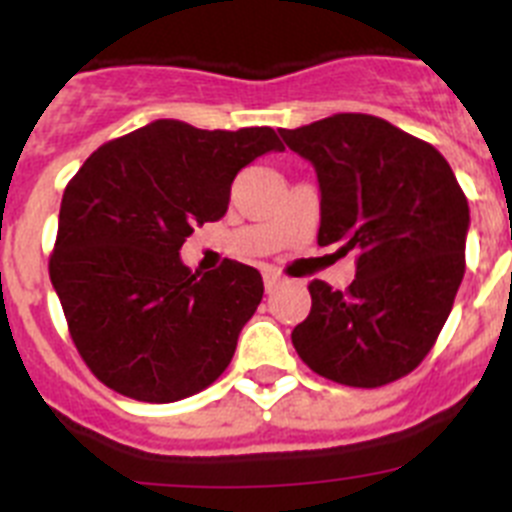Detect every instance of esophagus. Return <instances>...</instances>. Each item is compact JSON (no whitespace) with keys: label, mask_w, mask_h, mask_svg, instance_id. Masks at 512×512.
Here are the masks:
<instances>
[{"label":"esophagus","mask_w":512,"mask_h":512,"mask_svg":"<svg viewBox=\"0 0 512 512\" xmlns=\"http://www.w3.org/2000/svg\"><path fill=\"white\" fill-rule=\"evenodd\" d=\"M284 284V277H279L277 271H264V287H266V292H277L279 287H282Z\"/></svg>","instance_id":"obj_1"}]
</instances>
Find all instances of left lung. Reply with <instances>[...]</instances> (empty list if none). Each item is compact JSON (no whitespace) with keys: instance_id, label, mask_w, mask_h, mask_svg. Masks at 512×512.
Returning a JSON list of instances; mask_svg holds the SVG:
<instances>
[{"instance_id":"obj_1","label":"left lung","mask_w":512,"mask_h":512,"mask_svg":"<svg viewBox=\"0 0 512 512\" xmlns=\"http://www.w3.org/2000/svg\"><path fill=\"white\" fill-rule=\"evenodd\" d=\"M282 138L318 171V246L359 256L343 292L307 284L297 354L348 387L395 382L428 356L454 307L467 269V197L431 143L382 117L341 112Z\"/></svg>"}]
</instances>
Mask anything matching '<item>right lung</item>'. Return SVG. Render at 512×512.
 <instances>
[{
  "label": "right lung",
  "mask_w": 512,
  "mask_h": 512,
  "mask_svg": "<svg viewBox=\"0 0 512 512\" xmlns=\"http://www.w3.org/2000/svg\"><path fill=\"white\" fill-rule=\"evenodd\" d=\"M269 151H284L271 128L156 120L99 146L66 184L48 271L76 351L110 390L176 402L228 369L264 297L261 274L225 259L197 277L179 251Z\"/></svg>",
  "instance_id": "add662e5"
}]
</instances>
